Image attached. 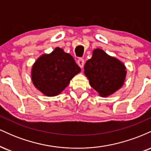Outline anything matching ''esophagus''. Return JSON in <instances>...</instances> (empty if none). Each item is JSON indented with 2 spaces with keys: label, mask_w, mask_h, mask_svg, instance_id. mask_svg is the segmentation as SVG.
I'll use <instances>...</instances> for the list:
<instances>
[{
  "label": "esophagus",
  "mask_w": 151,
  "mask_h": 151,
  "mask_svg": "<svg viewBox=\"0 0 151 151\" xmlns=\"http://www.w3.org/2000/svg\"><path fill=\"white\" fill-rule=\"evenodd\" d=\"M77 64H78V65H79V67H81V68H83V67H84V59L79 58V60H77Z\"/></svg>",
  "instance_id": "1"
}]
</instances>
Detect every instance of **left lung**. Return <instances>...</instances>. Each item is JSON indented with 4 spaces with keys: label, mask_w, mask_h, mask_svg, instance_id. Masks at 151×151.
<instances>
[{
    "label": "left lung",
    "mask_w": 151,
    "mask_h": 151,
    "mask_svg": "<svg viewBox=\"0 0 151 151\" xmlns=\"http://www.w3.org/2000/svg\"><path fill=\"white\" fill-rule=\"evenodd\" d=\"M84 70L90 86L102 97H107L120 89L127 74L124 62L99 48L93 50L92 57L86 61Z\"/></svg>",
    "instance_id": "1"
}]
</instances>
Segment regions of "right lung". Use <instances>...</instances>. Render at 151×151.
I'll return each instance as SVG.
<instances>
[{
    "instance_id": "add662e5",
    "label": "right lung",
    "mask_w": 151,
    "mask_h": 151,
    "mask_svg": "<svg viewBox=\"0 0 151 151\" xmlns=\"http://www.w3.org/2000/svg\"><path fill=\"white\" fill-rule=\"evenodd\" d=\"M80 72L73 57L62 48L56 47L36 60L31 69V79L35 87L45 96H55Z\"/></svg>"
}]
</instances>
